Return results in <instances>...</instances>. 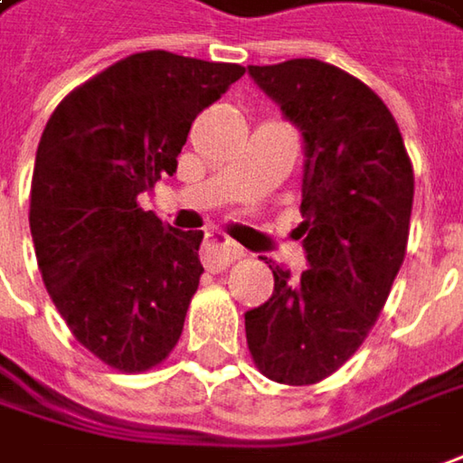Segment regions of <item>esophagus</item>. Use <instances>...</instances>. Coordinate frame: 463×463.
Returning <instances> with one entry per match:
<instances>
[{"mask_svg":"<svg viewBox=\"0 0 463 463\" xmlns=\"http://www.w3.org/2000/svg\"><path fill=\"white\" fill-rule=\"evenodd\" d=\"M241 256H243V249L228 241L222 232H207V243L202 249V261L207 269H225Z\"/></svg>","mask_w":463,"mask_h":463,"instance_id":"obj_1","label":"esophagus"}]
</instances>
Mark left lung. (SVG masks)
Masks as SVG:
<instances>
[{
    "mask_svg": "<svg viewBox=\"0 0 463 463\" xmlns=\"http://www.w3.org/2000/svg\"><path fill=\"white\" fill-rule=\"evenodd\" d=\"M303 137L300 279L269 264L271 298L246 311L259 371L308 386L339 371L375 324L410 238L414 175L402 131L375 92L339 67L290 59L249 67Z\"/></svg>",
    "mask_w": 463,
    "mask_h": 463,
    "instance_id": "obj_1",
    "label": "left lung"
}]
</instances>
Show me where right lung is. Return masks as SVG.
<instances>
[{"instance_id":"right-lung-1","label":"right lung","mask_w":463,"mask_h":463,"mask_svg":"<svg viewBox=\"0 0 463 463\" xmlns=\"http://www.w3.org/2000/svg\"><path fill=\"white\" fill-rule=\"evenodd\" d=\"M243 71L168 51L134 53L70 92L38 142V269L77 342L116 371L168 357L204 271V232L175 231L137 196L175 173L196 113Z\"/></svg>"}]
</instances>
